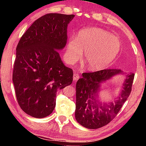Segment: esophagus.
<instances>
[{"label":"esophagus","instance_id":"34e87169","mask_svg":"<svg viewBox=\"0 0 146 146\" xmlns=\"http://www.w3.org/2000/svg\"><path fill=\"white\" fill-rule=\"evenodd\" d=\"M79 77H80V76H79V74L78 73V72H75L74 73V74H73V79H74V81H76V80H78L79 79Z\"/></svg>","mask_w":146,"mask_h":146}]
</instances>
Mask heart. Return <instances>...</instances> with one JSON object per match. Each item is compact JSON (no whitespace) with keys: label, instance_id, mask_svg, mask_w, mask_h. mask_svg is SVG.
<instances>
[{"label":"heart","instance_id":"b5f03b06","mask_svg":"<svg viewBox=\"0 0 146 146\" xmlns=\"http://www.w3.org/2000/svg\"><path fill=\"white\" fill-rule=\"evenodd\" d=\"M121 42L115 36L99 28L80 31L77 38H70L66 56L70 62L81 58L83 52L84 61L90 70H100L108 66L118 54Z\"/></svg>","mask_w":146,"mask_h":146}]
</instances>
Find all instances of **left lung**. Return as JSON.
Returning <instances> with one entry per match:
<instances>
[{
  "mask_svg": "<svg viewBox=\"0 0 146 146\" xmlns=\"http://www.w3.org/2000/svg\"><path fill=\"white\" fill-rule=\"evenodd\" d=\"M119 74L123 73L121 70L105 69L82 74L76 86L75 117L80 124L88 129H98L107 125L116 116L130 94L134 73L126 75L120 95L113 103L102 104L96 97L100 84Z\"/></svg>",
  "mask_w": 146,
  "mask_h": 146,
  "instance_id": "8db88e82",
  "label": "left lung"
}]
</instances>
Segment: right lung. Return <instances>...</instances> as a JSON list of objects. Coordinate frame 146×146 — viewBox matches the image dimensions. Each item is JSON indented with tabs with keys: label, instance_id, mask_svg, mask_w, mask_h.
I'll return each instance as SVG.
<instances>
[{
	"label": "right lung",
	"instance_id": "obj_1",
	"mask_svg": "<svg viewBox=\"0 0 146 146\" xmlns=\"http://www.w3.org/2000/svg\"><path fill=\"white\" fill-rule=\"evenodd\" d=\"M74 17L46 14L34 22L18 43L13 81L18 104L32 117L50 114L57 91L72 82V70L64 64L58 50L66 46L67 27Z\"/></svg>",
	"mask_w": 146,
	"mask_h": 146
}]
</instances>
